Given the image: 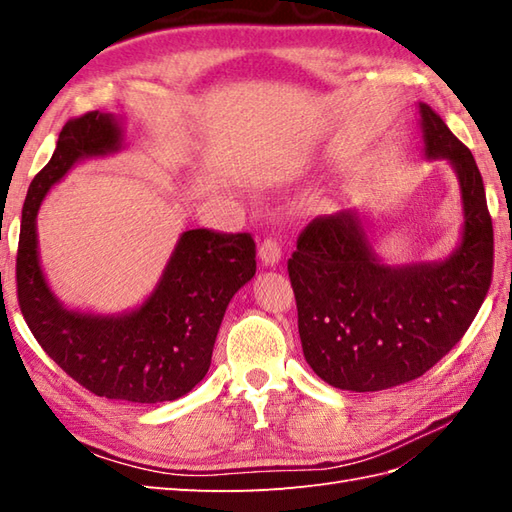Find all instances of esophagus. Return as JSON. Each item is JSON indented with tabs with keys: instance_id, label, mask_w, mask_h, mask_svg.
Returning <instances> with one entry per match:
<instances>
[{
	"instance_id": "obj_1",
	"label": "esophagus",
	"mask_w": 512,
	"mask_h": 512,
	"mask_svg": "<svg viewBox=\"0 0 512 512\" xmlns=\"http://www.w3.org/2000/svg\"><path fill=\"white\" fill-rule=\"evenodd\" d=\"M259 262L264 266H277L281 262V248L273 237H266L262 246H259Z\"/></svg>"
}]
</instances>
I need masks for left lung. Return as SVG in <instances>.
Segmentation results:
<instances>
[{"mask_svg": "<svg viewBox=\"0 0 512 512\" xmlns=\"http://www.w3.org/2000/svg\"><path fill=\"white\" fill-rule=\"evenodd\" d=\"M424 158L460 182L462 237L440 262L391 266L356 209L312 220L288 259L303 356L336 389L380 391L422 376L453 350L493 277V222L475 158L427 103L418 105Z\"/></svg>", "mask_w": 512, "mask_h": 512, "instance_id": "obj_1", "label": "left lung"}]
</instances>
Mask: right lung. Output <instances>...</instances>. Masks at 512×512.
I'll use <instances>...</instances> for the list:
<instances>
[{
    "label": "right lung",
    "instance_id": "right-lung-1",
    "mask_svg": "<svg viewBox=\"0 0 512 512\" xmlns=\"http://www.w3.org/2000/svg\"><path fill=\"white\" fill-rule=\"evenodd\" d=\"M123 145L125 129L114 114L90 112L61 129L21 211L17 297L43 352L76 383L110 400L156 405L189 394L209 372L228 301L255 277V242L248 233L193 228L180 235L138 308L99 314L63 306L41 268L39 206L76 162L112 156Z\"/></svg>",
    "mask_w": 512,
    "mask_h": 512
}]
</instances>
